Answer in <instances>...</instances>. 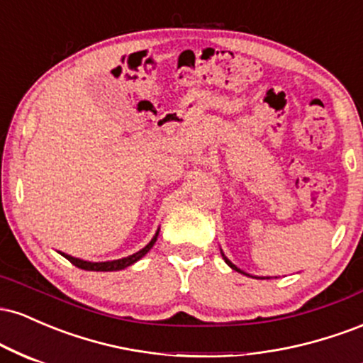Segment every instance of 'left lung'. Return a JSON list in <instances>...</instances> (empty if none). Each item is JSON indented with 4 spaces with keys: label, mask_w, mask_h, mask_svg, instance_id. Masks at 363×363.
<instances>
[{
    "label": "left lung",
    "mask_w": 363,
    "mask_h": 363,
    "mask_svg": "<svg viewBox=\"0 0 363 363\" xmlns=\"http://www.w3.org/2000/svg\"><path fill=\"white\" fill-rule=\"evenodd\" d=\"M223 259H225V262H227V264H228V266H230V268H232V269H235V272H239V273H242V274H245L244 272H240V269H239V268H237V266H235V264H232V262H230V261H228V259H227V257H225V256H223Z\"/></svg>",
    "instance_id": "1"
}]
</instances>
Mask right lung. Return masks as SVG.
Returning a JSON list of instances; mask_svg holds the SVG:
<instances>
[{"instance_id":"obj_1","label":"right lung","mask_w":363,"mask_h":363,"mask_svg":"<svg viewBox=\"0 0 363 363\" xmlns=\"http://www.w3.org/2000/svg\"><path fill=\"white\" fill-rule=\"evenodd\" d=\"M157 235H158V232L155 234V237H153V239L150 240V244L145 245V247L141 249V251L131 254V256H128V257H123V259L106 261V262H90V261L78 259V257H72V256H68V254H62V256H65L66 259L72 262V264L77 266V268L89 269V272H118V269L128 268V266H131L133 262H136L138 259H141V257H143L145 254H147L150 249L153 247V244H155V240H157Z\"/></svg>"}]
</instances>
